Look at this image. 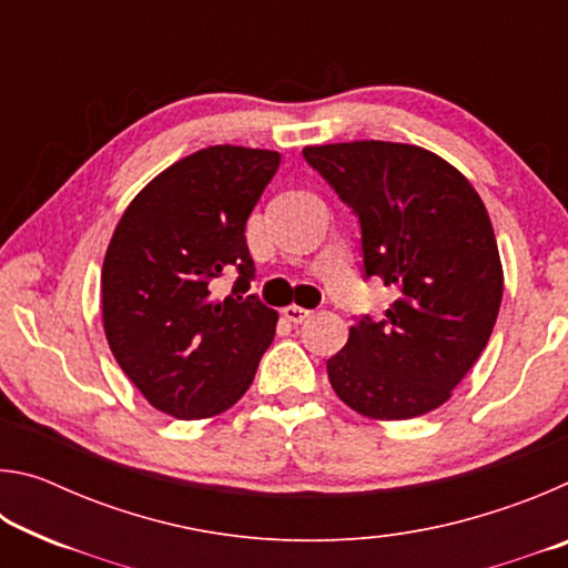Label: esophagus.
<instances>
[{"label":"esophagus","mask_w":568,"mask_h":568,"mask_svg":"<svg viewBox=\"0 0 568 568\" xmlns=\"http://www.w3.org/2000/svg\"><path fill=\"white\" fill-rule=\"evenodd\" d=\"M283 315H285V321H291V323L297 325V323L311 318V311H307V307H301V305H287V307H283Z\"/></svg>","instance_id":"esophagus-1"}]
</instances>
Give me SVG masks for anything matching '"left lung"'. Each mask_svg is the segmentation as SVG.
Here are the masks:
<instances>
[{
  "label": "left lung",
  "mask_w": 568,
  "mask_h": 568,
  "mask_svg": "<svg viewBox=\"0 0 568 568\" xmlns=\"http://www.w3.org/2000/svg\"><path fill=\"white\" fill-rule=\"evenodd\" d=\"M303 158L361 223L363 273L396 287L386 318L353 325L328 361L338 398L376 420H406L450 398L496 325L504 271L484 200L434 152L358 140Z\"/></svg>",
  "instance_id": "8db88e82"
}]
</instances>
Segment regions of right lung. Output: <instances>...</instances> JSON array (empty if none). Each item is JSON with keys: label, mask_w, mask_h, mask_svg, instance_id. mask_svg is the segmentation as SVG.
Wrapping results in <instances>:
<instances>
[{"label": "right lung", "mask_w": 568, "mask_h": 568, "mask_svg": "<svg viewBox=\"0 0 568 568\" xmlns=\"http://www.w3.org/2000/svg\"><path fill=\"white\" fill-rule=\"evenodd\" d=\"M273 150L213 145L140 190L102 265L110 351L150 406L180 420L213 418L245 396L277 313L247 293L255 275L245 223L273 180ZM235 270L234 295L212 293Z\"/></svg>", "instance_id": "right-lung-1"}]
</instances>
